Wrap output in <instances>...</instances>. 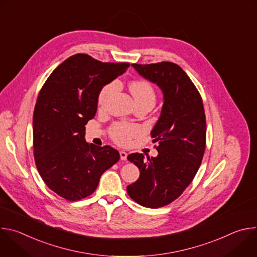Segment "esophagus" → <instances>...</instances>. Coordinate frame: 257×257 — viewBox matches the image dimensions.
Returning <instances> with one entry per match:
<instances>
[{
  "instance_id": "34e87169",
  "label": "esophagus",
  "mask_w": 257,
  "mask_h": 257,
  "mask_svg": "<svg viewBox=\"0 0 257 257\" xmlns=\"http://www.w3.org/2000/svg\"><path fill=\"white\" fill-rule=\"evenodd\" d=\"M127 156H128V154L126 152H124V151L120 152V158H121L122 161H126L127 160Z\"/></svg>"
}]
</instances>
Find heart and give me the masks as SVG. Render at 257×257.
<instances>
[{
    "instance_id": "obj_1",
    "label": "heart",
    "mask_w": 257,
    "mask_h": 257,
    "mask_svg": "<svg viewBox=\"0 0 257 257\" xmlns=\"http://www.w3.org/2000/svg\"><path fill=\"white\" fill-rule=\"evenodd\" d=\"M119 84L117 81H112L105 84L99 91L97 103L101 109H104L109 100L117 91ZM130 91L135 99L136 104L149 103L154 106L157 99V94L154 86L145 80H134L130 84ZM139 132V129L134 125L128 124H116L111 129V135L113 139L122 145H126L130 142V139Z\"/></svg>"
}]
</instances>
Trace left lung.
Returning a JSON list of instances; mask_svg holds the SVG:
<instances>
[{
	"instance_id": "8db88e82",
	"label": "left lung",
	"mask_w": 257,
	"mask_h": 257,
	"mask_svg": "<svg viewBox=\"0 0 257 257\" xmlns=\"http://www.w3.org/2000/svg\"><path fill=\"white\" fill-rule=\"evenodd\" d=\"M132 66L140 76L160 87L164 103L151 132L153 141L159 142V155L146 159L137 153L128 156L140 176L127 186V192L140 205L158 208L178 198L196 175L205 150V114L198 90L177 64Z\"/></svg>"
}]
</instances>
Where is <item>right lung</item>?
<instances>
[{"instance_id":"right-lung-1","label":"right lung","mask_w":257,"mask_h":257,"mask_svg":"<svg viewBox=\"0 0 257 257\" xmlns=\"http://www.w3.org/2000/svg\"><path fill=\"white\" fill-rule=\"evenodd\" d=\"M130 66L102 63L76 54L59 65L40 91L33 112L35 165L47 186L71 201L89 196L119 152L85 141V125L95 116L100 89Z\"/></svg>"}]
</instances>
